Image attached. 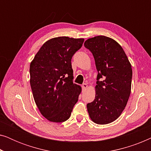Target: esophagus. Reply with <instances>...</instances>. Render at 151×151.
<instances>
[{
    "mask_svg": "<svg viewBox=\"0 0 151 151\" xmlns=\"http://www.w3.org/2000/svg\"><path fill=\"white\" fill-rule=\"evenodd\" d=\"M82 88H83V89L84 90V89H86V88L88 87V85H87V84H86V83H84V84H82Z\"/></svg>",
    "mask_w": 151,
    "mask_h": 151,
    "instance_id": "esophagus-1",
    "label": "esophagus"
}]
</instances>
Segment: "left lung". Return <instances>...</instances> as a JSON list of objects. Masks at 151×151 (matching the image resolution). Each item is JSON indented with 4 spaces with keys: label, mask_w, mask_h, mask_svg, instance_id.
Wrapping results in <instances>:
<instances>
[{
    "label": "left lung",
    "mask_w": 151,
    "mask_h": 151,
    "mask_svg": "<svg viewBox=\"0 0 151 151\" xmlns=\"http://www.w3.org/2000/svg\"><path fill=\"white\" fill-rule=\"evenodd\" d=\"M84 47L93 55L98 76L96 97L86 105L90 118L106 124L118 118L129 100L131 90V65L122 47L104 36L88 38Z\"/></svg>",
    "instance_id": "1"
}]
</instances>
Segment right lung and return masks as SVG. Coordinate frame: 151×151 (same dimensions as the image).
<instances>
[{
    "label": "right lung",
    "instance_id": "right-lung-1",
    "mask_svg": "<svg viewBox=\"0 0 151 151\" xmlns=\"http://www.w3.org/2000/svg\"><path fill=\"white\" fill-rule=\"evenodd\" d=\"M84 40L67 36L51 38L30 64L33 96L40 113L49 121L67 120L78 102L82 88L73 82L71 58Z\"/></svg>",
    "mask_w": 151,
    "mask_h": 151
}]
</instances>
